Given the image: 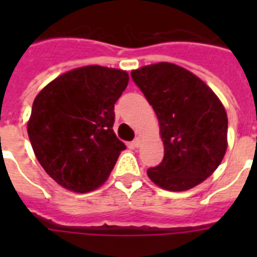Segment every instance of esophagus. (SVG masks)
<instances>
[{"mask_svg":"<svg viewBox=\"0 0 257 257\" xmlns=\"http://www.w3.org/2000/svg\"><path fill=\"white\" fill-rule=\"evenodd\" d=\"M133 145H135L136 148H139V147H140V145H141V139H140V137H136V139L133 140Z\"/></svg>","mask_w":257,"mask_h":257,"instance_id":"esophagus-1","label":"esophagus"}]
</instances>
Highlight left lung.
Segmentation results:
<instances>
[{
    "mask_svg": "<svg viewBox=\"0 0 257 257\" xmlns=\"http://www.w3.org/2000/svg\"><path fill=\"white\" fill-rule=\"evenodd\" d=\"M133 81L160 124L164 159L147 171L163 189L181 192L216 171L227 151L228 118L221 101L197 76L171 62L132 70Z\"/></svg>",
    "mask_w": 257,
    "mask_h": 257,
    "instance_id": "1",
    "label": "left lung"
}]
</instances>
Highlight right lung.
Returning a JSON list of instances; mask_svg holds the SVG:
<instances>
[{
    "label": "right lung",
    "mask_w": 257,
    "mask_h": 257,
    "mask_svg": "<svg viewBox=\"0 0 257 257\" xmlns=\"http://www.w3.org/2000/svg\"><path fill=\"white\" fill-rule=\"evenodd\" d=\"M125 70L90 65L69 70L34 98L28 135L38 163L61 187L86 193L106 181L126 147L113 132Z\"/></svg>",
    "instance_id": "right-lung-1"
}]
</instances>
